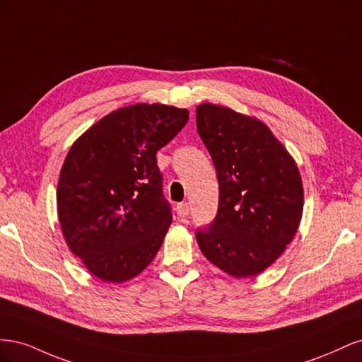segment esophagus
<instances>
[{"instance_id": "obj_1", "label": "esophagus", "mask_w": 362, "mask_h": 362, "mask_svg": "<svg viewBox=\"0 0 362 362\" xmlns=\"http://www.w3.org/2000/svg\"><path fill=\"white\" fill-rule=\"evenodd\" d=\"M177 214L180 216V217H185L189 214V204H178L177 205Z\"/></svg>"}]
</instances>
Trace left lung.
Segmentation results:
<instances>
[{
  "label": "left lung",
  "mask_w": 362,
  "mask_h": 362,
  "mask_svg": "<svg viewBox=\"0 0 362 362\" xmlns=\"http://www.w3.org/2000/svg\"><path fill=\"white\" fill-rule=\"evenodd\" d=\"M196 127L218 181L217 214L196 240L228 275L255 276L281 257L299 228L298 164L266 124L228 107L198 105Z\"/></svg>",
  "instance_id": "left-lung-1"
}]
</instances>
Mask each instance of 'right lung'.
<instances>
[{"label":"right lung","mask_w":362,"mask_h":362,"mask_svg":"<svg viewBox=\"0 0 362 362\" xmlns=\"http://www.w3.org/2000/svg\"><path fill=\"white\" fill-rule=\"evenodd\" d=\"M189 120L185 108L134 104L74 141L57 185L64 240L92 275L125 282L154 259L172 223L157 151Z\"/></svg>","instance_id":"right-lung-1"}]
</instances>
